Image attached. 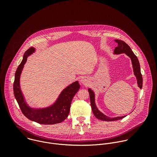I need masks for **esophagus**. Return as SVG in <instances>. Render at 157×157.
Masks as SVG:
<instances>
[{"label": "esophagus", "instance_id": "34e87169", "mask_svg": "<svg viewBox=\"0 0 157 157\" xmlns=\"http://www.w3.org/2000/svg\"><path fill=\"white\" fill-rule=\"evenodd\" d=\"M81 82L82 84H86V80L85 79L82 78V79H81Z\"/></svg>", "mask_w": 157, "mask_h": 157}]
</instances>
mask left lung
<instances>
[{"mask_svg": "<svg viewBox=\"0 0 157 157\" xmlns=\"http://www.w3.org/2000/svg\"><path fill=\"white\" fill-rule=\"evenodd\" d=\"M115 41L117 43V47H116L114 50V53L115 54H121V53H124L131 58L132 65H133L134 75H136V76L137 78L139 87L140 89H142L143 79H142V75L140 72V63H139L137 57L136 56L135 54L133 53V52L132 51L130 47L125 42H124V41L121 40H116ZM88 91L89 93V97H90L91 109L93 112L94 115L95 116V117L97 119L103 121H114L122 119L125 117V116H122V117H114V118H110V117H109L105 116L102 113H101L96 106L95 102H94V94L93 91L91 90V89H88Z\"/></svg>", "mask_w": 157, "mask_h": 157, "instance_id": "left-lung-1", "label": "left lung"}]
</instances>
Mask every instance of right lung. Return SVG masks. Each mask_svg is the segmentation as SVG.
<instances>
[{"label": "right lung", "mask_w": 157, "mask_h": 157, "mask_svg": "<svg viewBox=\"0 0 157 157\" xmlns=\"http://www.w3.org/2000/svg\"><path fill=\"white\" fill-rule=\"evenodd\" d=\"M33 47L27 50L24 55L23 59L18 66L15 74L13 82V93L18 104L21 113L29 119L41 124L52 125L60 123L64 121L70 113L72 99L78 91L80 85L78 81H76L66 87L60 94L56 102L46 109H33L27 105L24 101V96L20 88V77L22 69L27 61V56L34 52Z\"/></svg>", "instance_id": "add662e5"}]
</instances>
